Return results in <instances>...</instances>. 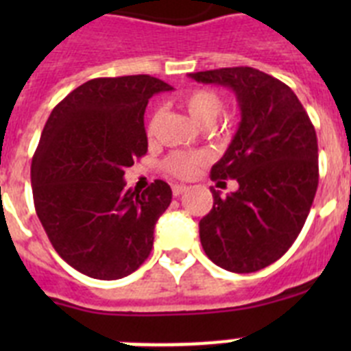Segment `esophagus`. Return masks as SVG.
<instances>
[{
    "mask_svg": "<svg viewBox=\"0 0 351 351\" xmlns=\"http://www.w3.org/2000/svg\"><path fill=\"white\" fill-rule=\"evenodd\" d=\"M186 190H188V188H186L184 184H173V186H172V193H173V197H179V195L184 193Z\"/></svg>",
    "mask_w": 351,
    "mask_h": 351,
    "instance_id": "1",
    "label": "esophagus"
}]
</instances>
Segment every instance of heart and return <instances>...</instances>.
Segmentation results:
<instances>
[{"label": "heart", "instance_id": "1", "mask_svg": "<svg viewBox=\"0 0 351 351\" xmlns=\"http://www.w3.org/2000/svg\"><path fill=\"white\" fill-rule=\"evenodd\" d=\"M179 104L186 112L190 114L191 119L200 126L213 125L223 108V101L218 93L206 88L191 89L181 96ZM154 130H156V114H151L147 125H145V132H147V135H153ZM200 161H202V154L190 153V151H173L163 161V169L173 178L186 179L193 176L197 167L200 165Z\"/></svg>", "mask_w": 351, "mask_h": 351}]
</instances>
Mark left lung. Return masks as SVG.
Returning a JSON list of instances; mask_svg holds the SVG:
<instances>
[{
  "mask_svg": "<svg viewBox=\"0 0 351 351\" xmlns=\"http://www.w3.org/2000/svg\"><path fill=\"white\" fill-rule=\"evenodd\" d=\"M235 93L241 125L210 179H235L239 190L200 219V243L216 265L255 272L290 250L302 230L318 188L316 132L287 84L251 66L190 73Z\"/></svg>",
  "mask_w": 351,
  "mask_h": 351,
  "instance_id": "obj_1",
  "label": "left lung"
}]
</instances>
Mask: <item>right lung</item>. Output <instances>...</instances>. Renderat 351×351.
Returning <instances> with one entry per match:
<instances>
[{"instance_id": "right-lung-1", "label": "right lung", "mask_w": 351, "mask_h": 351, "mask_svg": "<svg viewBox=\"0 0 351 351\" xmlns=\"http://www.w3.org/2000/svg\"><path fill=\"white\" fill-rule=\"evenodd\" d=\"M170 89L151 75L100 77L64 96L45 123L31 161L35 209L58 255L89 278H125L153 250L172 190L161 179L126 190L123 176L147 153L149 98Z\"/></svg>"}]
</instances>
